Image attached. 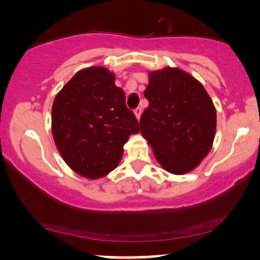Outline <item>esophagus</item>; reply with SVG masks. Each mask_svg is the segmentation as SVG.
I'll return each instance as SVG.
<instances>
[{
  "instance_id": "esophagus-1",
  "label": "esophagus",
  "mask_w": 260,
  "mask_h": 260,
  "mask_svg": "<svg viewBox=\"0 0 260 260\" xmlns=\"http://www.w3.org/2000/svg\"><path fill=\"white\" fill-rule=\"evenodd\" d=\"M134 113H135V116H136L137 120H140L141 115H142V109L141 108H136V109L134 110Z\"/></svg>"
}]
</instances>
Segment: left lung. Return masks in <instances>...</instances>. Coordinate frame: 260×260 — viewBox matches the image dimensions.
<instances>
[{"instance_id": "left-lung-1", "label": "left lung", "mask_w": 260, "mask_h": 260, "mask_svg": "<svg viewBox=\"0 0 260 260\" xmlns=\"http://www.w3.org/2000/svg\"><path fill=\"white\" fill-rule=\"evenodd\" d=\"M148 77L149 106L141 117V134L163 169L183 175L211 151L215 106L200 81L179 67L151 71Z\"/></svg>"}]
</instances>
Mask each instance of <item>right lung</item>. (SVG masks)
<instances>
[{"label": "right lung", "instance_id": "obj_1", "mask_svg": "<svg viewBox=\"0 0 260 260\" xmlns=\"http://www.w3.org/2000/svg\"><path fill=\"white\" fill-rule=\"evenodd\" d=\"M115 74L102 66L77 72L55 95L52 135L66 165L95 180L118 166L124 144L140 127Z\"/></svg>", "mask_w": 260, "mask_h": 260}]
</instances>
